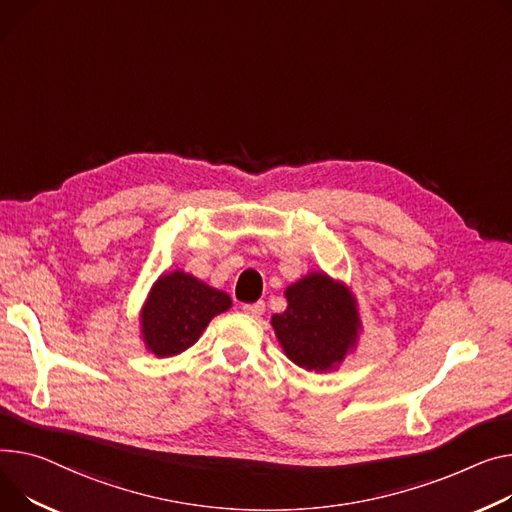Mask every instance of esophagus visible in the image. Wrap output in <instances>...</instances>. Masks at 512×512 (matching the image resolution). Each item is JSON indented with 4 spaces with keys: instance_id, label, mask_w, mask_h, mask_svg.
Returning a JSON list of instances; mask_svg holds the SVG:
<instances>
[{
    "instance_id": "34e87169",
    "label": "esophagus",
    "mask_w": 512,
    "mask_h": 512,
    "mask_svg": "<svg viewBox=\"0 0 512 512\" xmlns=\"http://www.w3.org/2000/svg\"><path fill=\"white\" fill-rule=\"evenodd\" d=\"M265 311V302L259 300V302H253V304H243V313H247L249 317H261Z\"/></svg>"
}]
</instances>
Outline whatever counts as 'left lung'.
<instances>
[{
    "label": "left lung",
    "mask_w": 512,
    "mask_h": 512,
    "mask_svg": "<svg viewBox=\"0 0 512 512\" xmlns=\"http://www.w3.org/2000/svg\"><path fill=\"white\" fill-rule=\"evenodd\" d=\"M288 309L271 317L286 356L300 368L325 372L356 346L360 317L348 288L309 274L286 290Z\"/></svg>",
    "instance_id": "obj_1"
}]
</instances>
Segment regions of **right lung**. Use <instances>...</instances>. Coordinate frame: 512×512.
<instances>
[{"label":"right lung","mask_w":512,"mask_h":512,"mask_svg":"<svg viewBox=\"0 0 512 512\" xmlns=\"http://www.w3.org/2000/svg\"><path fill=\"white\" fill-rule=\"evenodd\" d=\"M230 296L201 280L173 271L160 276L142 309V337L158 358L193 346L208 323L230 309Z\"/></svg>","instance_id":"add662e5"}]
</instances>
